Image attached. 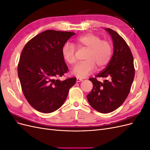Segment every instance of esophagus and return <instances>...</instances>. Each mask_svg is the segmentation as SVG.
Here are the masks:
<instances>
[{"label":"esophagus","instance_id":"obj_1","mask_svg":"<svg viewBox=\"0 0 150 150\" xmlns=\"http://www.w3.org/2000/svg\"><path fill=\"white\" fill-rule=\"evenodd\" d=\"M83 81V79H81V78H78L76 79V82L77 83H79V82H81V81Z\"/></svg>","mask_w":150,"mask_h":150}]
</instances>
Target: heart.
Masks as SVG:
<instances>
[{
	"label": "heart",
	"mask_w": 150,
	"mask_h": 150,
	"mask_svg": "<svg viewBox=\"0 0 150 150\" xmlns=\"http://www.w3.org/2000/svg\"><path fill=\"white\" fill-rule=\"evenodd\" d=\"M75 46L78 48L88 49L84 59L77 64L72 69V74L78 78H84L94 71L96 66L102 69L110 61L113 47L110 40H101L99 35L92 33L79 36L75 39ZM76 47L72 44L66 43L62 49V55L64 61L70 65L76 61Z\"/></svg>",
	"instance_id": "obj_1"
}]
</instances>
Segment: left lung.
Segmentation results:
<instances>
[{"label": "left lung", "instance_id": "obj_1", "mask_svg": "<svg viewBox=\"0 0 150 150\" xmlns=\"http://www.w3.org/2000/svg\"><path fill=\"white\" fill-rule=\"evenodd\" d=\"M111 36L114 46L112 56L106 69L89 78L93 88L87 95L91 106L97 111L108 113L118 108L129 93L134 78L133 57L124 39L116 32L106 28ZM96 77L106 79L101 83Z\"/></svg>", "mask_w": 150, "mask_h": 150}]
</instances>
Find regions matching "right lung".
Instances as JSON below:
<instances>
[{
    "instance_id": "add662e5",
    "label": "right lung",
    "mask_w": 150,
    "mask_h": 150,
    "mask_svg": "<svg viewBox=\"0 0 150 150\" xmlns=\"http://www.w3.org/2000/svg\"><path fill=\"white\" fill-rule=\"evenodd\" d=\"M75 33L47 30L25 44L17 72L22 92L30 105L44 113L55 111L64 104L76 78L58 79L68 71L62 49Z\"/></svg>"
}]
</instances>
